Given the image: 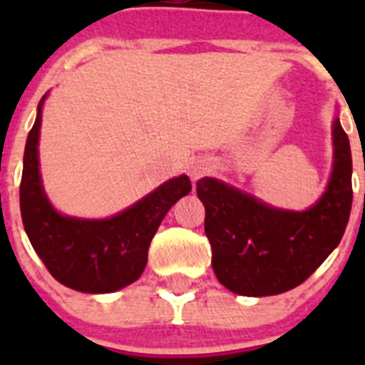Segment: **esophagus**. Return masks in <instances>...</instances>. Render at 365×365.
<instances>
[{
    "label": "esophagus",
    "mask_w": 365,
    "mask_h": 365,
    "mask_svg": "<svg viewBox=\"0 0 365 365\" xmlns=\"http://www.w3.org/2000/svg\"><path fill=\"white\" fill-rule=\"evenodd\" d=\"M210 170H212L210 163H206V160H197V163L190 168V177H192V180H199L202 175H206V173L210 172Z\"/></svg>",
    "instance_id": "34e87169"
}]
</instances>
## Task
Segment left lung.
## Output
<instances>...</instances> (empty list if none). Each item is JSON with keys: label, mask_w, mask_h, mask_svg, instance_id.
Wrapping results in <instances>:
<instances>
[{"label": "left lung", "mask_w": 365, "mask_h": 365, "mask_svg": "<svg viewBox=\"0 0 365 365\" xmlns=\"http://www.w3.org/2000/svg\"><path fill=\"white\" fill-rule=\"evenodd\" d=\"M334 166L322 199L305 212L270 208L217 179L197 180L212 267L228 291L272 296L302 285L340 243L353 205V160L340 120L333 124Z\"/></svg>", "instance_id": "8db88e82"}]
</instances>
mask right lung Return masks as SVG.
I'll list each match as a JSON object with an SVG mask.
<instances>
[{
    "label": "right lung",
    "instance_id": "add662e5",
    "mask_svg": "<svg viewBox=\"0 0 365 365\" xmlns=\"http://www.w3.org/2000/svg\"><path fill=\"white\" fill-rule=\"evenodd\" d=\"M43 98L29 131L19 185V208L29 241L62 285L89 294L118 291L140 278L160 221L182 195H188L192 182L186 175L170 179L111 219L86 221L60 215L45 197L38 170Z\"/></svg>",
    "mask_w": 365,
    "mask_h": 365
}]
</instances>
